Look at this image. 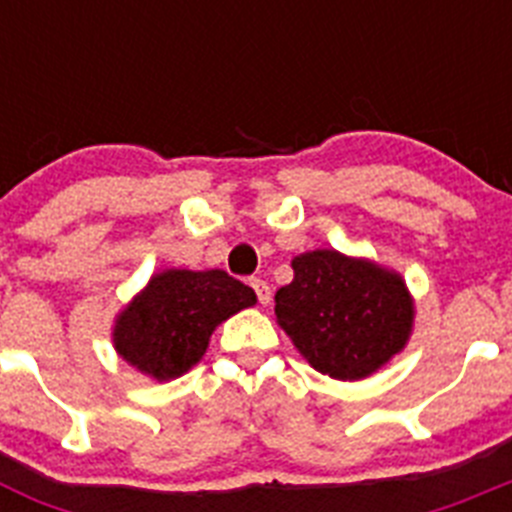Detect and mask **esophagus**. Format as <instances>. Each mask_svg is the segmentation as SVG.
Returning a JSON list of instances; mask_svg holds the SVG:
<instances>
[{
  "label": "esophagus",
  "instance_id": "1",
  "mask_svg": "<svg viewBox=\"0 0 512 512\" xmlns=\"http://www.w3.org/2000/svg\"><path fill=\"white\" fill-rule=\"evenodd\" d=\"M251 287H253V292H256V297H259L261 305H266V302L271 300V289L264 279H251Z\"/></svg>",
  "mask_w": 512,
  "mask_h": 512
}]
</instances>
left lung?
<instances>
[{
	"instance_id": "obj_1",
	"label": "left lung",
	"mask_w": 512,
	"mask_h": 512,
	"mask_svg": "<svg viewBox=\"0 0 512 512\" xmlns=\"http://www.w3.org/2000/svg\"><path fill=\"white\" fill-rule=\"evenodd\" d=\"M274 297L277 320L300 354L333 379H364L405 346L413 300L405 282L369 261L310 251Z\"/></svg>"
}]
</instances>
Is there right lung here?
<instances>
[{"label":"right lung","mask_w":512,"mask_h":512,"mask_svg":"<svg viewBox=\"0 0 512 512\" xmlns=\"http://www.w3.org/2000/svg\"><path fill=\"white\" fill-rule=\"evenodd\" d=\"M251 305L256 292L228 271H164L117 318V354L156 379L182 377L202 359L217 323Z\"/></svg>","instance_id":"1"}]
</instances>
